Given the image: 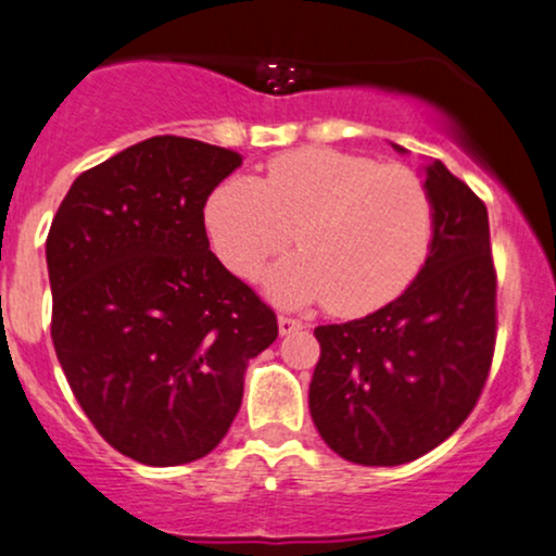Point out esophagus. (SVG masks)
Instances as JSON below:
<instances>
[{
	"mask_svg": "<svg viewBox=\"0 0 556 556\" xmlns=\"http://www.w3.org/2000/svg\"><path fill=\"white\" fill-rule=\"evenodd\" d=\"M279 333H282V337H287V333H295V331H300L303 329V320L300 318H290V316H279Z\"/></svg>",
	"mask_w": 556,
	"mask_h": 556,
	"instance_id": "esophagus-1",
	"label": "esophagus"
}]
</instances>
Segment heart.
Masks as SVG:
<instances>
[{"mask_svg": "<svg viewBox=\"0 0 556 556\" xmlns=\"http://www.w3.org/2000/svg\"><path fill=\"white\" fill-rule=\"evenodd\" d=\"M432 197L417 170L333 147H300L266 165L264 180L230 176L204 202V230L219 261L249 277L287 249L303 251L264 274L282 305L326 300L363 316L399 298L432 243Z\"/></svg>", "mask_w": 556, "mask_h": 556, "instance_id": "b5f03b06", "label": "heart"}]
</instances>
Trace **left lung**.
Instances as JSON below:
<instances>
[{"instance_id":"8db88e82","label":"left lung","mask_w":556,"mask_h":556,"mask_svg":"<svg viewBox=\"0 0 556 556\" xmlns=\"http://www.w3.org/2000/svg\"><path fill=\"white\" fill-rule=\"evenodd\" d=\"M425 186L434 223L417 279L370 316L316 329L311 417L326 445L359 466L409 464L438 447L477 406L492 367L486 206L440 160L425 165Z\"/></svg>"}]
</instances>
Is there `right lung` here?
Segmentation results:
<instances>
[{
  "instance_id": "1",
  "label": "right lung",
  "mask_w": 556,
  "mask_h": 556,
  "mask_svg": "<svg viewBox=\"0 0 556 556\" xmlns=\"http://www.w3.org/2000/svg\"><path fill=\"white\" fill-rule=\"evenodd\" d=\"M238 152L152 137L85 170L53 217L51 339L72 393L118 453L204 458L230 430L277 316L210 251L204 202Z\"/></svg>"
}]
</instances>
